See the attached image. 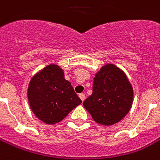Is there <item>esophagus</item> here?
<instances>
[{"label": "esophagus", "mask_w": 160, "mask_h": 160, "mask_svg": "<svg viewBox=\"0 0 160 160\" xmlns=\"http://www.w3.org/2000/svg\"><path fill=\"white\" fill-rule=\"evenodd\" d=\"M79 97H80L81 100L84 101V98H85V94H84V93H80V94H79Z\"/></svg>", "instance_id": "1"}]
</instances>
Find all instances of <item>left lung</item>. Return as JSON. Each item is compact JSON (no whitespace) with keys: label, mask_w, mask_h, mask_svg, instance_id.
<instances>
[{"label":"left lung","mask_w":160,"mask_h":160,"mask_svg":"<svg viewBox=\"0 0 160 160\" xmlns=\"http://www.w3.org/2000/svg\"><path fill=\"white\" fill-rule=\"evenodd\" d=\"M133 89L126 75L113 65H106L93 78V93L83 102L97 123L104 126L118 122L128 113Z\"/></svg>","instance_id":"1"}]
</instances>
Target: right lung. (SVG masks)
Instances as JSON below:
<instances>
[{
	"instance_id": "right-lung-1",
	"label": "right lung",
	"mask_w": 160,
	"mask_h": 160,
	"mask_svg": "<svg viewBox=\"0 0 160 160\" xmlns=\"http://www.w3.org/2000/svg\"><path fill=\"white\" fill-rule=\"evenodd\" d=\"M28 99L33 113L47 124L62 121L82 101L74 91L58 66L49 65L36 74L28 89Z\"/></svg>"
}]
</instances>
